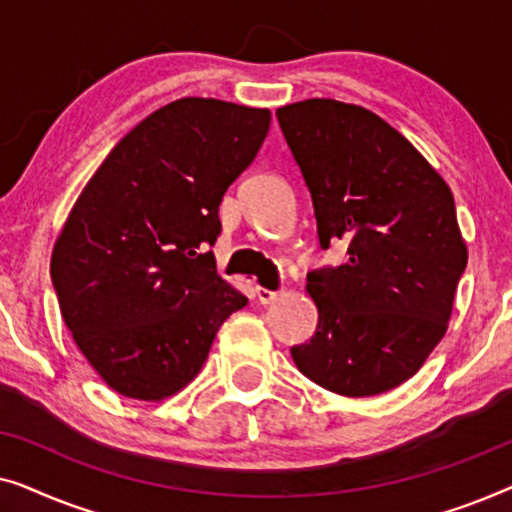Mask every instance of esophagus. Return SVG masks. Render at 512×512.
<instances>
[{
	"label": "esophagus",
	"instance_id": "34e87169",
	"mask_svg": "<svg viewBox=\"0 0 512 512\" xmlns=\"http://www.w3.org/2000/svg\"><path fill=\"white\" fill-rule=\"evenodd\" d=\"M256 298H258V303L261 305H270V303H275V300L279 298V291H270V289H263V286H256Z\"/></svg>",
	"mask_w": 512,
	"mask_h": 512
}]
</instances>
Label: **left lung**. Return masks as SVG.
I'll use <instances>...</instances> for the list:
<instances>
[{"instance_id":"obj_1","label":"left lung","mask_w":512,"mask_h":512,"mask_svg":"<svg viewBox=\"0 0 512 512\" xmlns=\"http://www.w3.org/2000/svg\"><path fill=\"white\" fill-rule=\"evenodd\" d=\"M312 195L321 249L347 242V263L312 270L317 333L291 356L340 396H375L422 368L443 340L466 270L450 186L373 111L338 100L277 109Z\"/></svg>"}]
</instances>
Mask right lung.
Instances as JSON below:
<instances>
[{
  "mask_svg": "<svg viewBox=\"0 0 512 512\" xmlns=\"http://www.w3.org/2000/svg\"><path fill=\"white\" fill-rule=\"evenodd\" d=\"M268 130V109L212 97L165 104L111 149L69 212L53 289L74 342L118 394H177L247 305L216 275L209 247L223 193Z\"/></svg>",
  "mask_w": 512,
  "mask_h": 512,
  "instance_id": "right-lung-1",
  "label": "right lung"
}]
</instances>
